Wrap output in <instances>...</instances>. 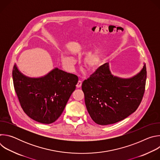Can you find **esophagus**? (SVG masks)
Returning <instances> with one entry per match:
<instances>
[{
    "label": "esophagus",
    "instance_id": "esophagus-1",
    "mask_svg": "<svg viewBox=\"0 0 160 160\" xmlns=\"http://www.w3.org/2000/svg\"><path fill=\"white\" fill-rule=\"evenodd\" d=\"M82 81H80V80H79L78 82V83H77V88H80V87H81V86H82Z\"/></svg>",
    "mask_w": 160,
    "mask_h": 160
}]
</instances>
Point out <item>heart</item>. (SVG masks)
Here are the masks:
<instances>
[{"label":"heart","instance_id":"obj_1","mask_svg":"<svg viewBox=\"0 0 160 160\" xmlns=\"http://www.w3.org/2000/svg\"><path fill=\"white\" fill-rule=\"evenodd\" d=\"M60 58L62 62L67 67H72L75 64V60L73 58L61 53ZM99 58L96 54H90L87 56L84 61L85 65L88 71H94L99 65Z\"/></svg>","mask_w":160,"mask_h":160}]
</instances>
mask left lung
Wrapping results in <instances>:
<instances>
[{
  "label": "left lung",
  "mask_w": 160,
  "mask_h": 160,
  "mask_svg": "<svg viewBox=\"0 0 160 160\" xmlns=\"http://www.w3.org/2000/svg\"><path fill=\"white\" fill-rule=\"evenodd\" d=\"M146 77L145 64L139 73L128 78L114 76L108 62L101 66L82 85L91 118L97 124L107 125L130 115L142 99Z\"/></svg>",
  "instance_id": "left-lung-1"
}]
</instances>
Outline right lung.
I'll return each mask as SVG.
<instances>
[{
	"label": "right lung",
	"mask_w": 160,
	"mask_h": 160,
	"mask_svg": "<svg viewBox=\"0 0 160 160\" xmlns=\"http://www.w3.org/2000/svg\"><path fill=\"white\" fill-rule=\"evenodd\" d=\"M12 80L24 112L36 122L50 124L61 116L78 78L58 68L43 77L31 78L22 74L14 64Z\"/></svg>",
	"instance_id": "obj_1"
}]
</instances>
